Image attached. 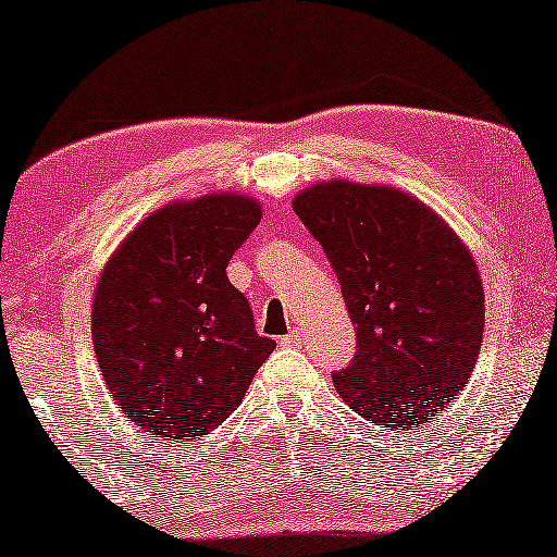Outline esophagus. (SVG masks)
Masks as SVG:
<instances>
[{"label": "esophagus", "mask_w": 557, "mask_h": 557, "mask_svg": "<svg viewBox=\"0 0 557 557\" xmlns=\"http://www.w3.org/2000/svg\"><path fill=\"white\" fill-rule=\"evenodd\" d=\"M300 339H302V332H300V330H293V332H289V335L280 337V345L293 347V345H300Z\"/></svg>", "instance_id": "1"}]
</instances>
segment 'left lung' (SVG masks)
Segmentation results:
<instances>
[{"label":"left lung","mask_w":557,"mask_h":557,"mask_svg":"<svg viewBox=\"0 0 557 557\" xmlns=\"http://www.w3.org/2000/svg\"><path fill=\"white\" fill-rule=\"evenodd\" d=\"M295 214L325 250L358 332L332 383L387 430L433 420L475 368L485 295L462 239L408 193L332 180L302 189Z\"/></svg>","instance_id":"1"}]
</instances>
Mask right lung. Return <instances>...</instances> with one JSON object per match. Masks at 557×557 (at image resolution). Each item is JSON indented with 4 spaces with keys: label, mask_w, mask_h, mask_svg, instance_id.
<instances>
[{
    "label": "right lung",
    "mask_w": 557,
    "mask_h": 557,
    "mask_svg": "<svg viewBox=\"0 0 557 557\" xmlns=\"http://www.w3.org/2000/svg\"><path fill=\"white\" fill-rule=\"evenodd\" d=\"M260 220L247 195L177 199L107 260L92 302L95 355L110 395L145 433L182 443L207 435L275 350L227 280L232 255Z\"/></svg>",
    "instance_id": "right-lung-1"
}]
</instances>
